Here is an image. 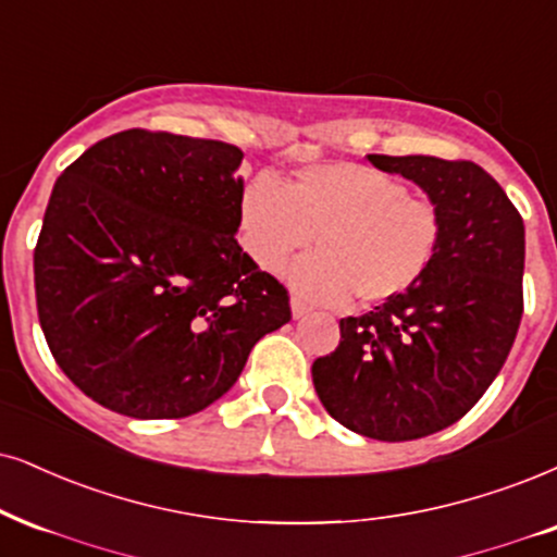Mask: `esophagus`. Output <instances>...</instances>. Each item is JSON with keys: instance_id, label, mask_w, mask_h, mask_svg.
I'll return each mask as SVG.
<instances>
[{"instance_id": "34e87169", "label": "esophagus", "mask_w": 557, "mask_h": 557, "mask_svg": "<svg viewBox=\"0 0 557 557\" xmlns=\"http://www.w3.org/2000/svg\"><path fill=\"white\" fill-rule=\"evenodd\" d=\"M292 314H294V320L305 318V314H310V307H307L305 301H299V299H292Z\"/></svg>"}]
</instances>
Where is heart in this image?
Wrapping results in <instances>:
<instances>
[{
  "instance_id": "obj_1",
  "label": "heart",
  "mask_w": 557,
  "mask_h": 557,
  "mask_svg": "<svg viewBox=\"0 0 557 557\" xmlns=\"http://www.w3.org/2000/svg\"><path fill=\"white\" fill-rule=\"evenodd\" d=\"M239 237L265 273H281L318 235V252L292 268L301 299L361 305L400 297L423 278L444 237L442 209L403 181L354 162L318 164L292 188L258 175L239 196Z\"/></svg>"
}]
</instances>
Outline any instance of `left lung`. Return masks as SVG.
I'll return each mask as SVG.
<instances>
[{
  "label": "left lung",
  "mask_w": 557,
  "mask_h": 557,
  "mask_svg": "<svg viewBox=\"0 0 557 557\" xmlns=\"http://www.w3.org/2000/svg\"><path fill=\"white\" fill-rule=\"evenodd\" d=\"M442 209L429 271L400 297L341 320V343L312 363L320 403L376 442H410L457 423L496 380L524 312V222L470 160L367 154Z\"/></svg>",
  "instance_id": "left-lung-1"
}]
</instances>
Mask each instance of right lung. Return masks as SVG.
<instances>
[{"label": "right lung", "mask_w": 557, "mask_h": 557, "mask_svg": "<svg viewBox=\"0 0 557 557\" xmlns=\"http://www.w3.org/2000/svg\"><path fill=\"white\" fill-rule=\"evenodd\" d=\"M239 162L235 144L128 128L59 175L33 256L38 320L102 408L194 416L292 320L284 284L235 239Z\"/></svg>", "instance_id": "obj_1"}]
</instances>
